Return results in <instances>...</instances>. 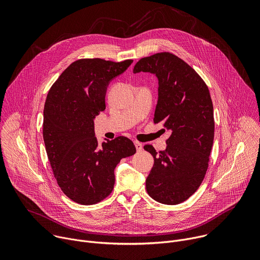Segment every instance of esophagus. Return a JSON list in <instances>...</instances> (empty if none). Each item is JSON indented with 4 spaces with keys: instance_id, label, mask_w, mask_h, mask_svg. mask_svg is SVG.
Returning a JSON list of instances; mask_svg holds the SVG:
<instances>
[{
    "instance_id": "34e87169",
    "label": "esophagus",
    "mask_w": 260,
    "mask_h": 260,
    "mask_svg": "<svg viewBox=\"0 0 260 260\" xmlns=\"http://www.w3.org/2000/svg\"><path fill=\"white\" fill-rule=\"evenodd\" d=\"M135 146H136V149H137V151H138V152L142 151V149H143V145H142V143H140V142H135Z\"/></svg>"
}]
</instances>
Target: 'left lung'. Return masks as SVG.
Segmentation results:
<instances>
[{
	"mask_svg": "<svg viewBox=\"0 0 260 260\" xmlns=\"http://www.w3.org/2000/svg\"><path fill=\"white\" fill-rule=\"evenodd\" d=\"M139 72L157 77L153 122L171 132L166 150L157 153L152 145L144 146L154 158L146 189L156 202L178 205L199 189L208 170L215 128L210 91L199 74L171 52L141 58L134 68Z\"/></svg>",
	"mask_w": 260,
	"mask_h": 260,
	"instance_id": "8db88e82",
	"label": "left lung"
}]
</instances>
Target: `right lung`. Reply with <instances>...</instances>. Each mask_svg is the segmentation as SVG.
<instances>
[{
	"label": "right lung",
	"mask_w": 260,
	"mask_h": 260,
	"mask_svg": "<svg viewBox=\"0 0 260 260\" xmlns=\"http://www.w3.org/2000/svg\"><path fill=\"white\" fill-rule=\"evenodd\" d=\"M133 62L81 58L72 62L50 87L43 119L47 156L61 191L80 205H94L113 190L120 159L136 153L126 137L99 145L93 118L106 109L109 82Z\"/></svg>",
	"instance_id": "add662e5"
}]
</instances>
